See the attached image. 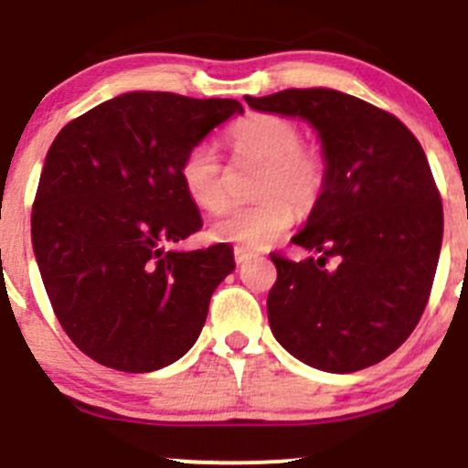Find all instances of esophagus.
<instances>
[{"label":"esophagus","mask_w":468,"mask_h":468,"mask_svg":"<svg viewBox=\"0 0 468 468\" xmlns=\"http://www.w3.org/2000/svg\"><path fill=\"white\" fill-rule=\"evenodd\" d=\"M233 255H235V262H238V264H242L244 260H249L250 250H249V249H244V247H235Z\"/></svg>","instance_id":"obj_1"}]
</instances>
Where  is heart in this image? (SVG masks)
<instances>
[{
    "instance_id": "heart-1",
    "label": "heart",
    "mask_w": 468,
    "mask_h": 468,
    "mask_svg": "<svg viewBox=\"0 0 468 468\" xmlns=\"http://www.w3.org/2000/svg\"><path fill=\"white\" fill-rule=\"evenodd\" d=\"M229 145L238 156L262 161L255 184L260 201L235 206L210 224L219 242L262 249L292 226L293 213L309 215L323 199L329 179L327 156L316 145L303 144L296 121L280 114H250L229 130ZM179 179L195 206L218 213L229 201L224 164L208 141L190 145L181 156Z\"/></svg>"
}]
</instances>
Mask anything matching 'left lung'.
<instances>
[{
    "label": "left lung",
    "mask_w": 468,
    "mask_h": 468,
    "mask_svg": "<svg viewBox=\"0 0 468 468\" xmlns=\"http://www.w3.org/2000/svg\"><path fill=\"white\" fill-rule=\"evenodd\" d=\"M247 102L307 118L329 164L323 199L293 238L321 258L271 253L273 336L318 370L375 366L410 336L431 298L444 210L429 159L399 118L350 93L284 90ZM329 259L334 270L324 269Z\"/></svg>",
    "instance_id": "left-lung-1"
}]
</instances>
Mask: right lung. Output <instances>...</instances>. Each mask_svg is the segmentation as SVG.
<instances>
[{
	"label": "right lung",
	"mask_w": 468,
	"mask_h": 468,
	"mask_svg": "<svg viewBox=\"0 0 468 468\" xmlns=\"http://www.w3.org/2000/svg\"><path fill=\"white\" fill-rule=\"evenodd\" d=\"M244 107L132 91L73 118L44 161L31 213L39 275L67 336L121 372L170 366L195 346L233 249L168 250L201 229L181 156Z\"/></svg>",
	"instance_id": "1"
}]
</instances>
